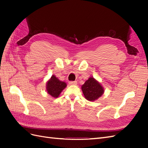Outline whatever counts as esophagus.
I'll return each instance as SVG.
<instances>
[{
	"mask_svg": "<svg viewBox=\"0 0 148 148\" xmlns=\"http://www.w3.org/2000/svg\"><path fill=\"white\" fill-rule=\"evenodd\" d=\"M69 84L71 85H77V82L75 81V82H70Z\"/></svg>",
	"mask_w": 148,
	"mask_h": 148,
	"instance_id": "esophagus-1",
	"label": "esophagus"
}]
</instances>
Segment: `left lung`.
Masks as SVG:
<instances>
[{
    "mask_svg": "<svg viewBox=\"0 0 148 148\" xmlns=\"http://www.w3.org/2000/svg\"><path fill=\"white\" fill-rule=\"evenodd\" d=\"M84 97L89 101H95L99 99L104 92L102 85L93 77H89L82 86Z\"/></svg>",
    "mask_w": 148,
    "mask_h": 148,
    "instance_id": "obj_1",
    "label": "left lung"
}]
</instances>
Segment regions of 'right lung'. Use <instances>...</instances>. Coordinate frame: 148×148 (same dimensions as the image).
I'll use <instances>...</instances> for the list:
<instances>
[{"instance_id":"1","label":"right lung","mask_w":148,"mask_h":148,"mask_svg":"<svg viewBox=\"0 0 148 148\" xmlns=\"http://www.w3.org/2000/svg\"><path fill=\"white\" fill-rule=\"evenodd\" d=\"M66 87V83L58 79L54 75L46 82V92L54 98L60 96V93Z\"/></svg>"}]
</instances>
